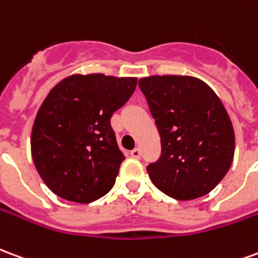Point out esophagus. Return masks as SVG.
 Listing matches in <instances>:
<instances>
[{"label":"esophagus","instance_id":"34e87169","mask_svg":"<svg viewBox=\"0 0 258 258\" xmlns=\"http://www.w3.org/2000/svg\"><path fill=\"white\" fill-rule=\"evenodd\" d=\"M130 155L134 157V159H140L141 151H140V149H138V148H135V149H133V151L130 152Z\"/></svg>","mask_w":258,"mask_h":258}]
</instances>
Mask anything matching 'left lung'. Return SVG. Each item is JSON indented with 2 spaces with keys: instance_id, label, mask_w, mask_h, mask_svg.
I'll list each match as a JSON object with an SVG mask.
<instances>
[{
  "instance_id": "1",
  "label": "left lung",
  "mask_w": 258,
  "mask_h": 258,
  "mask_svg": "<svg viewBox=\"0 0 258 258\" xmlns=\"http://www.w3.org/2000/svg\"><path fill=\"white\" fill-rule=\"evenodd\" d=\"M138 85L162 141V156L146 168L152 182L177 200L207 195L235 153L232 123L220 98L192 76H151Z\"/></svg>"
}]
</instances>
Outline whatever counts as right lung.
<instances>
[{
  "mask_svg": "<svg viewBox=\"0 0 258 258\" xmlns=\"http://www.w3.org/2000/svg\"><path fill=\"white\" fill-rule=\"evenodd\" d=\"M135 77L72 74L49 91L31 130V156L53 194L91 203L112 189L124 160L110 125Z\"/></svg>",
  "mask_w": 258,
  "mask_h": 258,
  "instance_id": "add662e5",
  "label": "right lung"
}]
</instances>
